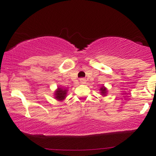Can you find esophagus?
Masks as SVG:
<instances>
[{
	"label": "esophagus",
	"mask_w": 156,
	"mask_h": 156,
	"mask_svg": "<svg viewBox=\"0 0 156 156\" xmlns=\"http://www.w3.org/2000/svg\"><path fill=\"white\" fill-rule=\"evenodd\" d=\"M80 83H81V84H85V82H86V80H85L84 78H82V79H80Z\"/></svg>",
	"instance_id": "obj_1"
}]
</instances>
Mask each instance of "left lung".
I'll list each match as a JSON object with an SVG mask.
<instances>
[{
    "instance_id": "left-lung-1",
    "label": "left lung",
    "mask_w": 156,
    "mask_h": 156,
    "mask_svg": "<svg viewBox=\"0 0 156 156\" xmlns=\"http://www.w3.org/2000/svg\"><path fill=\"white\" fill-rule=\"evenodd\" d=\"M106 90H107V89H106L105 87H101V88H100V90H101V94H102V95H105V94H106Z\"/></svg>"
}]
</instances>
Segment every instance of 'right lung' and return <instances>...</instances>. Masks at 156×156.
Listing matches in <instances>:
<instances>
[{"label": "right lung", "instance_id": "1", "mask_svg": "<svg viewBox=\"0 0 156 156\" xmlns=\"http://www.w3.org/2000/svg\"><path fill=\"white\" fill-rule=\"evenodd\" d=\"M66 91H67V90H66V89H62L61 88V87H58L57 91L55 92L56 99L60 101L63 100L65 98H66V93H67Z\"/></svg>", "mask_w": 156, "mask_h": 156}]
</instances>
